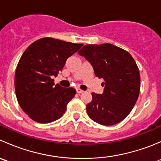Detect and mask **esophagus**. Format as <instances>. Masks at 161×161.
<instances>
[{"instance_id":"1","label":"esophagus","mask_w":161,"mask_h":161,"mask_svg":"<svg viewBox=\"0 0 161 161\" xmlns=\"http://www.w3.org/2000/svg\"><path fill=\"white\" fill-rule=\"evenodd\" d=\"M76 92H77V93H82V92H83L84 91L81 90V89H76Z\"/></svg>"}]
</instances>
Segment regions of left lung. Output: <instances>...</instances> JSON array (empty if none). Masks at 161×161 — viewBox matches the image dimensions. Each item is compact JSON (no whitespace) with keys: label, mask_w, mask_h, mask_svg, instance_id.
<instances>
[{"label":"left lung","mask_w":161,"mask_h":161,"mask_svg":"<svg viewBox=\"0 0 161 161\" xmlns=\"http://www.w3.org/2000/svg\"><path fill=\"white\" fill-rule=\"evenodd\" d=\"M78 53L90 61L95 75L104 81L103 93L92 92V100L86 105L89 117L102 125L123 121L140 91V74L131 55L111 43L87 44Z\"/></svg>","instance_id":"8db88e82"}]
</instances>
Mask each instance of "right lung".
<instances>
[{
  "mask_svg": "<svg viewBox=\"0 0 161 161\" xmlns=\"http://www.w3.org/2000/svg\"><path fill=\"white\" fill-rule=\"evenodd\" d=\"M83 44L44 37L36 40L24 51L16 67L14 89L19 106L33 121L50 123L65 113L75 90L54 86L69 57Z\"/></svg>",
  "mask_w": 161,
  "mask_h": 161,
  "instance_id": "add662e5",
  "label": "right lung"
}]
</instances>
